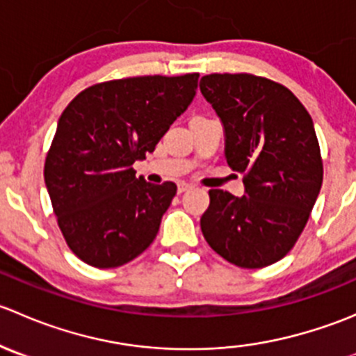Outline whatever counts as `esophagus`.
Segmentation results:
<instances>
[{
	"instance_id": "esophagus-1",
	"label": "esophagus",
	"mask_w": 356,
	"mask_h": 356,
	"mask_svg": "<svg viewBox=\"0 0 356 356\" xmlns=\"http://www.w3.org/2000/svg\"><path fill=\"white\" fill-rule=\"evenodd\" d=\"M191 188H193V186L188 184V182H179V184H177V191L179 193H186V191H189Z\"/></svg>"
}]
</instances>
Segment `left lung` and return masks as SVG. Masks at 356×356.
Segmentation results:
<instances>
[{"label":"left lung","instance_id":"8db88e82","mask_svg":"<svg viewBox=\"0 0 356 356\" xmlns=\"http://www.w3.org/2000/svg\"><path fill=\"white\" fill-rule=\"evenodd\" d=\"M201 95L225 129V158L246 195L210 189L201 232L241 268H264L293 250L322 186L324 165L310 113L286 86L253 74L201 77Z\"/></svg>","mask_w":356,"mask_h":356}]
</instances>
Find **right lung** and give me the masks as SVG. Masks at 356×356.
I'll list each match as a JSON object with an SVG mask.
<instances>
[{"instance_id": "obj_1", "label": "right lung", "mask_w": 356, "mask_h": 356, "mask_svg": "<svg viewBox=\"0 0 356 356\" xmlns=\"http://www.w3.org/2000/svg\"><path fill=\"white\" fill-rule=\"evenodd\" d=\"M200 74L138 75L89 86L63 110L44 161L56 222L72 253L96 268L134 260L156 238L177 186L136 177L189 106Z\"/></svg>"}]
</instances>
